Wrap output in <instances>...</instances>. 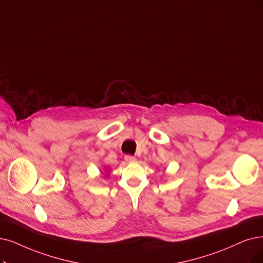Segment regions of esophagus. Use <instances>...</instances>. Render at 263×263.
Wrapping results in <instances>:
<instances>
[{
    "label": "esophagus",
    "instance_id": "34e87169",
    "mask_svg": "<svg viewBox=\"0 0 263 263\" xmlns=\"http://www.w3.org/2000/svg\"><path fill=\"white\" fill-rule=\"evenodd\" d=\"M125 161L127 162V163H133V162L136 161V159H135L134 156H132V155H126L125 156Z\"/></svg>",
    "mask_w": 263,
    "mask_h": 263
}]
</instances>
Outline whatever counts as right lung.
I'll return each mask as SVG.
<instances>
[{
    "mask_svg": "<svg viewBox=\"0 0 263 263\" xmlns=\"http://www.w3.org/2000/svg\"><path fill=\"white\" fill-rule=\"evenodd\" d=\"M106 174H107V175H108V173H107V170H106Z\"/></svg>",
    "mask_w": 263,
    "mask_h": 263,
    "instance_id": "right-lung-1",
    "label": "right lung"
}]
</instances>
